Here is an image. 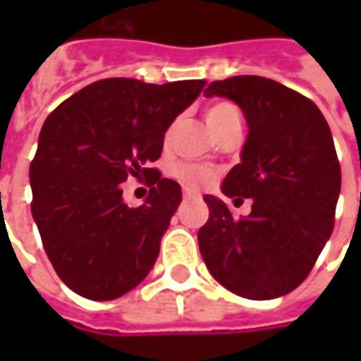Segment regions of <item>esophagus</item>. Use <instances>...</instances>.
Masks as SVG:
<instances>
[{
	"instance_id": "34e87169",
	"label": "esophagus",
	"mask_w": 361,
	"mask_h": 361,
	"mask_svg": "<svg viewBox=\"0 0 361 361\" xmlns=\"http://www.w3.org/2000/svg\"><path fill=\"white\" fill-rule=\"evenodd\" d=\"M183 197H185V199H195V197H199V195H197V193H193V191H188V189H185Z\"/></svg>"
}]
</instances>
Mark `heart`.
I'll list each match as a JSON object with an SVG mask.
<instances>
[{
	"mask_svg": "<svg viewBox=\"0 0 361 361\" xmlns=\"http://www.w3.org/2000/svg\"><path fill=\"white\" fill-rule=\"evenodd\" d=\"M232 116H238V110H235L232 104L228 102H216L212 104L211 108L207 110L204 118H207V123L211 127L212 133H216L220 129V126L230 119ZM173 176L185 185L188 189H201L204 185H209L212 180H214V173L209 168L204 166H195V164H178L173 168Z\"/></svg>",
	"mask_w": 361,
	"mask_h": 361,
	"instance_id": "1",
	"label": "heart"
}]
</instances>
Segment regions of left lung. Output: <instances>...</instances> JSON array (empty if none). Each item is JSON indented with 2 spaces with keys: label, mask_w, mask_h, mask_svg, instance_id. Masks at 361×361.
Instances as JSON below:
<instances>
[{
  "label": "left lung",
  "mask_w": 361,
  "mask_h": 361,
  "mask_svg": "<svg viewBox=\"0 0 361 361\" xmlns=\"http://www.w3.org/2000/svg\"><path fill=\"white\" fill-rule=\"evenodd\" d=\"M204 96L242 108L250 133L222 193L251 212L234 219L204 195L209 220L199 230L207 269L230 292L272 300L302 284L333 234L341 164L326 119L310 98L280 82L240 75L214 81Z\"/></svg>",
  "instance_id": "8db88e82"
}]
</instances>
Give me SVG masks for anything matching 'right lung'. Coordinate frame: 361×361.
<instances>
[{
    "label": "right lung",
    "mask_w": 361,
    "mask_h": 361,
    "mask_svg": "<svg viewBox=\"0 0 361 361\" xmlns=\"http://www.w3.org/2000/svg\"><path fill=\"white\" fill-rule=\"evenodd\" d=\"M207 85L104 79L75 92L46 118L30 164L32 219L58 276L75 294L106 302L141 284L181 203L178 181L149 168L164 135ZM147 177L139 207L121 183Z\"/></svg>",
    "instance_id": "add662e5"
}]
</instances>
